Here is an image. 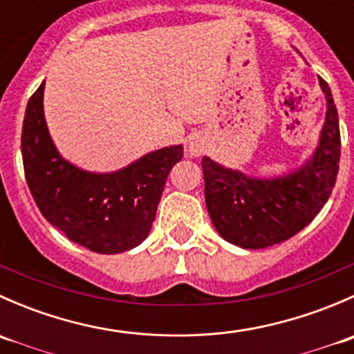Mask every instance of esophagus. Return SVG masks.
Wrapping results in <instances>:
<instances>
[{
	"mask_svg": "<svg viewBox=\"0 0 354 354\" xmlns=\"http://www.w3.org/2000/svg\"><path fill=\"white\" fill-rule=\"evenodd\" d=\"M203 151H205V145H203V142L190 140V144H188V152H190V156L198 157L203 154Z\"/></svg>",
	"mask_w": 354,
	"mask_h": 354,
	"instance_id": "obj_1",
	"label": "esophagus"
}]
</instances>
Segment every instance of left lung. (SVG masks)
I'll return each mask as SVG.
<instances>
[{
	"label": "left lung",
	"mask_w": 354,
	"mask_h": 354,
	"mask_svg": "<svg viewBox=\"0 0 354 354\" xmlns=\"http://www.w3.org/2000/svg\"><path fill=\"white\" fill-rule=\"evenodd\" d=\"M326 120L319 144L301 166L277 176H250L202 157L205 203L217 233L245 250L267 248L295 236L322 210L341 157L339 116L330 87L319 77Z\"/></svg>",
	"instance_id": "1"
}]
</instances>
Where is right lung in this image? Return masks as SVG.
Instances as JSON below:
<instances>
[{
    "instance_id": "add662e5",
    "label": "right lung",
    "mask_w": 354,
    "mask_h": 354,
    "mask_svg": "<svg viewBox=\"0 0 354 354\" xmlns=\"http://www.w3.org/2000/svg\"><path fill=\"white\" fill-rule=\"evenodd\" d=\"M44 85L28 99L22 127V159L28 190L42 216L91 252L135 248L149 236L167 174L183 145L157 149L128 166L95 173L65 159L44 116Z\"/></svg>"
}]
</instances>
